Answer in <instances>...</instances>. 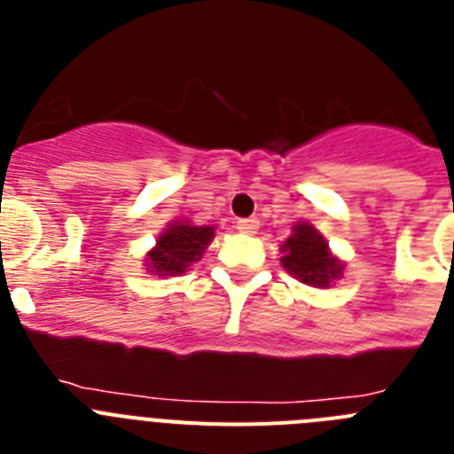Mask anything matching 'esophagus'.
<instances>
[{
	"label": "esophagus",
	"instance_id": "34e87169",
	"mask_svg": "<svg viewBox=\"0 0 454 454\" xmlns=\"http://www.w3.org/2000/svg\"><path fill=\"white\" fill-rule=\"evenodd\" d=\"M236 230L243 231V234H256L259 231V220L256 218H243L236 223Z\"/></svg>",
	"mask_w": 454,
	"mask_h": 454
}]
</instances>
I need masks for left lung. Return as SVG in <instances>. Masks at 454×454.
<instances>
[{
    "mask_svg": "<svg viewBox=\"0 0 454 454\" xmlns=\"http://www.w3.org/2000/svg\"><path fill=\"white\" fill-rule=\"evenodd\" d=\"M282 266L300 282L316 288H327L343 277V263L330 252L318 230L309 223L293 224V234L282 246Z\"/></svg>",
    "mask_w": 454,
    "mask_h": 454,
    "instance_id": "8db88e82",
    "label": "left lung"
}]
</instances>
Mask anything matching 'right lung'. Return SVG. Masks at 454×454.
<instances>
[{
  "mask_svg": "<svg viewBox=\"0 0 454 454\" xmlns=\"http://www.w3.org/2000/svg\"><path fill=\"white\" fill-rule=\"evenodd\" d=\"M215 227H198L188 220L170 223L168 230L156 239L154 250L147 252V270L159 277H175L188 270V266L200 262L208 243L214 240Z\"/></svg>",
  "mask_w": 454,
  "mask_h": 454,
  "instance_id": "add662e5",
  "label": "right lung"
}]
</instances>
